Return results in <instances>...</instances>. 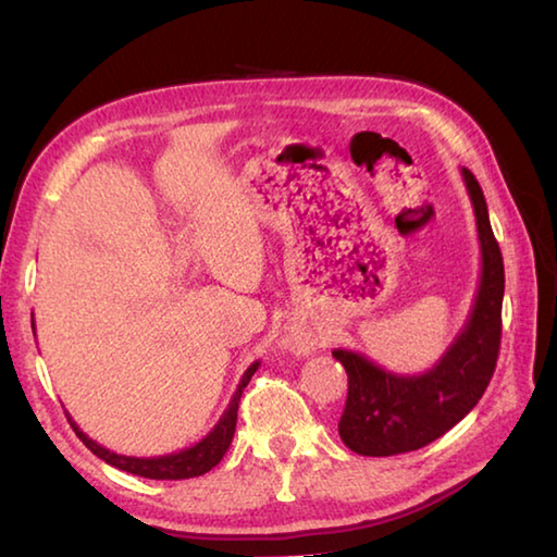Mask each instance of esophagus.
<instances>
[{"mask_svg": "<svg viewBox=\"0 0 557 557\" xmlns=\"http://www.w3.org/2000/svg\"><path fill=\"white\" fill-rule=\"evenodd\" d=\"M289 348L295 354H309V348H312V342H309V338H301V336H292L289 338Z\"/></svg>", "mask_w": 557, "mask_h": 557, "instance_id": "34e87169", "label": "esophagus"}]
</instances>
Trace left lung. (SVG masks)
Listing matches in <instances>:
<instances>
[{
  "label": "left lung",
  "mask_w": 557,
  "mask_h": 557,
  "mask_svg": "<svg viewBox=\"0 0 557 557\" xmlns=\"http://www.w3.org/2000/svg\"><path fill=\"white\" fill-rule=\"evenodd\" d=\"M461 178L476 219L482 272L474 305L455 342L430 371L418 375L391 373L348 348L332 351L348 375L338 435L356 455L391 457L430 445L482 400L494 375L502 344L504 258L488 223L482 186L469 169H461Z\"/></svg>",
  "instance_id": "1"
}]
</instances>
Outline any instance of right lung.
Segmentation results:
<instances>
[{"label":"right lung","instance_id":"1","mask_svg":"<svg viewBox=\"0 0 557 557\" xmlns=\"http://www.w3.org/2000/svg\"><path fill=\"white\" fill-rule=\"evenodd\" d=\"M258 366H260V361L250 363L248 371L243 373V379L238 383V391L233 393L228 408L223 410L221 420L215 422L209 435L196 442V445H191V447L172 451V455H162V457L117 455V451H110L108 447L98 445L96 440H90L86 432L75 425L71 414L69 412H65V414H69L71 428L75 430V435L83 440V445H86L92 451V455L100 457L110 467L129 471V474L145 476V479H191V476H201V474H206V471H211L215 465H219L225 451H228L231 442H233V432H235V420H238V403H240L243 388L250 383L252 373L258 371Z\"/></svg>","mask_w":557,"mask_h":557}]
</instances>
